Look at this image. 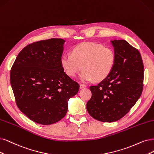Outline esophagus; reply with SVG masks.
Returning <instances> with one entry per match:
<instances>
[{"mask_svg":"<svg viewBox=\"0 0 154 154\" xmlns=\"http://www.w3.org/2000/svg\"><path fill=\"white\" fill-rule=\"evenodd\" d=\"M85 87H86V85L82 84H80V89H83V88H84Z\"/></svg>","mask_w":154,"mask_h":154,"instance_id":"obj_1","label":"esophagus"}]
</instances>
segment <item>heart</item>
<instances>
[{
    "mask_svg": "<svg viewBox=\"0 0 154 154\" xmlns=\"http://www.w3.org/2000/svg\"><path fill=\"white\" fill-rule=\"evenodd\" d=\"M115 63L114 51L93 42L79 45L73 49L72 55L64 54L61 58V66L70 77H75L82 68L79 79L83 82L103 81L110 75Z\"/></svg>",
    "mask_w": 154,
    "mask_h": 154,
    "instance_id": "obj_1",
    "label": "heart"
}]
</instances>
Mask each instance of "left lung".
<instances>
[{"mask_svg": "<svg viewBox=\"0 0 154 154\" xmlns=\"http://www.w3.org/2000/svg\"><path fill=\"white\" fill-rule=\"evenodd\" d=\"M116 54L112 72L97 86L86 108L99 121L113 122L126 115L140 98L143 87L144 66L138 49L125 40L110 41Z\"/></svg>", "mask_w": 154, "mask_h": 154, "instance_id": "1", "label": "left lung"}]
</instances>
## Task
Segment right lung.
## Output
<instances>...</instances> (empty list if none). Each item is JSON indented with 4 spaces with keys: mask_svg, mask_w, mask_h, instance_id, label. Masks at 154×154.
Returning <instances> with one entry per match:
<instances>
[{
    "mask_svg": "<svg viewBox=\"0 0 154 154\" xmlns=\"http://www.w3.org/2000/svg\"><path fill=\"white\" fill-rule=\"evenodd\" d=\"M65 41L43 40L28 45L17 56L10 73L16 105L33 122L49 125L66 114L68 101L79 84L61 64Z\"/></svg>",
    "mask_w": 154,
    "mask_h": 154,
    "instance_id": "add662e5",
    "label": "right lung"
}]
</instances>
